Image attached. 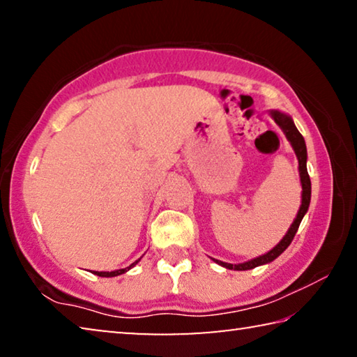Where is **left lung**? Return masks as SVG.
Returning a JSON list of instances; mask_svg holds the SVG:
<instances>
[{
	"mask_svg": "<svg viewBox=\"0 0 357 357\" xmlns=\"http://www.w3.org/2000/svg\"><path fill=\"white\" fill-rule=\"evenodd\" d=\"M269 114L275 121V124L279 126V128L283 130V134H285L287 140L289 142V144H291L293 149H294L296 157H298V162H299V178H301V185H302L301 208L298 211V214H296V219L293 220L291 225H289L285 236L280 239V243L277 244L275 247H273V249H271L269 252H266L264 255H259L257 258L249 259V261L238 263V264L225 263V261H220V259L213 258V261L223 266V268H227V269L249 271V269L257 268V266H263V264H268L271 261H274V259L279 257V255H282V253L287 250V247L291 244L294 234H296V231H298L301 222H302V219H304V215H305L307 211H309V206H310L312 184H310L309 173H307V146H305L304 137L299 134V130L294 126V121H293L291 116H289V114L282 113L279 110H271Z\"/></svg>",
	"mask_w": 357,
	"mask_h": 357,
	"instance_id": "left-lung-1",
	"label": "left lung"
}]
</instances>
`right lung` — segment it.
I'll list each match as a JSON object with an SVG mask.
<instances>
[{
	"label": "right lung",
	"mask_w": 357,
	"mask_h": 357,
	"mask_svg": "<svg viewBox=\"0 0 357 357\" xmlns=\"http://www.w3.org/2000/svg\"><path fill=\"white\" fill-rule=\"evenodd\" d=\"M140 259L142 258H138L137 259V261H134V263H132L130 266H128V268H124V269H116V271H110V273H108V271H100V273H99V271H94V273L93 274H96V275H99V277H116V275H121V274H124V273H128V271L129 269H132V268H134V266L138 263V261H140Z\"/></svg>",
	"instance_id": "obj_1"
}]
</instances>
